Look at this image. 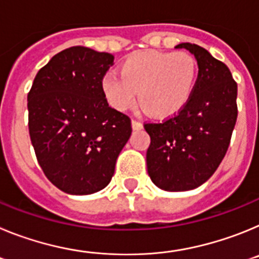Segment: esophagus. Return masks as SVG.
I'll list each match as a JSON object with an SVG mask.
<instances>
[{"label":"esophagus","instance_id":"obj_1","mask_svg":"<svg viewBox=\"0 0 259 259\" xmlns=\"http://www.w3.org/2000/svg\"><path fill=\"white\" fill-rule=\"evenodd\" d=\"M132 128H134V130H141V128H143V123L136 120V119H134V120H132Z\"/></svg>","mask_w":259,"mask_h":259}]
</instances>
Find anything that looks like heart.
<instances>
[{
	"label": "heart",
	"mask_w": 259,
	"mask_h": 259,
	"mask_svg": "<svg viewBox=\"0 0 259 259\" xmlns=\"http://www.w3.org/2000/svg\"><path fill=\"white\" fill-rule=\"evenodd\" d=\"M120 75L109 71L102 79V91L114 109L131 107L139 100L152 115L167 118L178 114L193 93L197 63L187 52L144 50L128 57Z\"/></svg>",
	"instance_id": "heart-1"
}]
</instances>
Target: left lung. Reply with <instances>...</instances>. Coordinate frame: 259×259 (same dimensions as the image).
I'll return each instance as SVG.
<instances>
[{"instance_id":"1","label":"left lung","mask_w":259,"mask_h":259,"mask_svg":"<svg viewBox=\"0 0 259 259\" xmlns=\"http://www.w3.org/2000/svg\"><path fill=\"white\" fill-rule=\"evenodd\" d=\"M196 57L198 76L179 113L159 123H145L150 136L146 166L152 182L168 192L191 191L217 171L230 146L237 119V84L230 68L206 49L183 42Z\"/></svg>"}]
</instances>
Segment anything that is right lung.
I'll list each match as a JSON object with an SVG mask.
<instances>
[{"label":"right lung","mask_w":259,"mask_h":259,"mask_svg":"<svg viewBox=\"0 0 259 259\" xmlns=\"http://www.w3.org/2000/svg\"><path fill=\"white\" fill-rule=\"evenodd\" d=\"M114 56L72 47L53 57L28 93V130L38 164L57 188L91 194L110 183L131 119L110 107L102 79Z\"/></svg>","instance_id":"1"}]
</instances>
